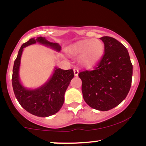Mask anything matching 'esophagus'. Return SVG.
I'll use <instances>...</instances> for the list:
<instances>
[{
	"label": "esophagus",
	"mask_w": 146,
	"mask_h": 146,
	"mask_svg": "<svg viewBox=\"0 0 146 146\" xmlns=\"http://www.w3.org/2000/svg\"><path fill=\"white\" fill-rule=\"evenodd\" d=\"M78 72H79V70L78 68H76L74 69V76H78Z\"/></svg>",
	"instance_id": "34e87169"
}]
</instances>
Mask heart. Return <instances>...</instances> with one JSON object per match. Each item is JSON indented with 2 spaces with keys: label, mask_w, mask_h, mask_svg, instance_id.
<instances>
[{
  "label": "heart",
  "mask_w": 146,
  "mask_h": 146,
  "mask_svg": "<svg viewBox=\"0 0 146 146\" xmlns=\"http://www.w3.org/2000/svg\"><path fill=\"white\" fill-rule=\"evenodd\" d=\"M104 51V45L98 39H85L77 42L68 48L72 56H81V63L86 67H92L98 62Z\"/></svg>",
  "instance_id": "heart-1"
}]
</instances>
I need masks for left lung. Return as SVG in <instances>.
<instances>
[{
	"label": "left lung",
	"mask_w": 146,
	"mask_h": 146,
	"mask_svg": "<svg viewBox=\"0 0 146 146\" xmlns=\"http://www.w3.org/2000/svg\"><path fill=\"white\" fill-rule=\"evenodd\" d=\"M104 54L93 70L78 74L86 103L94 109L108 111L119 105L128 94L133 66L126 48L116 39L100 38Z\"/></svg>",
	"instance_id": "obj_1"
}]
</instances>
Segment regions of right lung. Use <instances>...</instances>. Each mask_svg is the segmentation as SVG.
Instances as JSON below:
<instances>
[{
    "label": "right lung",
    "mask_w": 146,
    "mask_h": 146,
    "mask_svg": "<svg viewBox=\"0 0 146 146\" xmlns=\"http://www.w3.org/2000/svg\"><path fill=\"white\" fill-rule=\"evenodd\" d=\"M39 42L60 51L58 44L50 42L45 37L31 38L20 48L13 70L12 84L18 102L28 112L38 117H48L57 113L64 102V94L71 80L74 76L72 69L62 70L56 68L52 76L46 84L39 88L27 90L19 80V71L23 48L27 46Z\"/></svg>",
    "instance_id": "obj_1"
}]
</instances>
